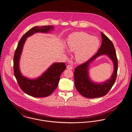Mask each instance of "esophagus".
Returning a JSON list of instances; mask_svg holds the SVG:
<instances>
[{
    "label": "esophagus",
    "mask_w": 132,
    "mask_h": 132,
    "mask_svg": "<svg viewBox=\"0 0 132 132\" xmlns=\"http://www.w3.org/2000/svg\"><path fill=\"white\" fill-rule=\"evenodd\" d=\"M67 68L68 69H69V70H72V67L71 65H67Z\"/></svg>",
    "instance_id": "34e87169"
}]
</instances>
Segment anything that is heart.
<instances>
[{
	"label": "heart",
	"instance_id": "heart-1",
	"mask_svg": "<svg viewBox=\"0 0 132 132\" xmlns=\"http://www.w3.org/2000/svg\"><path fill=\"white\" fill-rule=\"evenodd\" d=\"M99 40L91 35L83 32H76L69 37L67 48L70 51L75 52V59L80 63L90 59L99 46Z\"/></svg>",
	"mask_w": 132,
	"mask_h": 132
}]
</instances>
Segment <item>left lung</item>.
Segmentation results:
<instances>
[{
  "instance_id": "8db88e82",
  "label": "left lung",
  "mask_w": 132,
  "mask_h": 132,
  "mask_svg": "<svg viewBox=\"0 0 132 132\" xmlns=\"http://www.w3.org/2000/svg\"><path fill=\"white\" fill-rule=\"evenodd\" d=\"M102 44L100 48L93 56L88 61L76 67L74 71L75 85L77 91L82 96L88 98H95L108 94L114 84L118 68V62L114 46L111 41L102 32ZM106 54L113 60L114 71L111 78L104 83L97 84L93 82L88 76V67L89 63L98 56Z\"/></svg>"
}]
</instances>
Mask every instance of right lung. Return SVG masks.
<instances>
[{
  "instance_id": "right-lung-1",
  "label": "right lung",
  "mask_w": 132,
  "mask_h": 132,
  "mask_svg": "<svg viewBox=\"0 0 132 132\" xmlns=\"http://www.w3.org/2000/svg\"><path fill=\"white\" fill-rule=\"evenodd\" d=\"M52 29V26L32 28L22 36L15 51L13 57L14 75L21 89L30 96L45 97L51 95L58 86L60 75L66 69L64 62L54 63L41 76L33 80L24 77L20 71L19 61L26 38L35 33H48Z\"/></svg>"
}]
</instances>
